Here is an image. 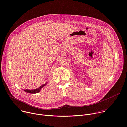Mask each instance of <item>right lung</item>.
Here are the masks:
<instances>
[{
	"label": "right lung",
	"mask_w": 127,
	"mask_h": 127,
	"mask_svg": "<svg viewBox=\"0 0 127 127\" xmlns=\"http://www.w3.org/2000/svg\"><path fill=\"white\" fill-rule=\"evenodd\" d=\"M46 85V84H45L42 85L41 86L39 87L38 89H35V90H24V91L25 92H27V93H31V94L37 93L39 92L40 91V90H41V89L42 87H43L44 86H45Z\"/></svg>",
	"instance_id": "right-lung-1"
}]
</instances>
